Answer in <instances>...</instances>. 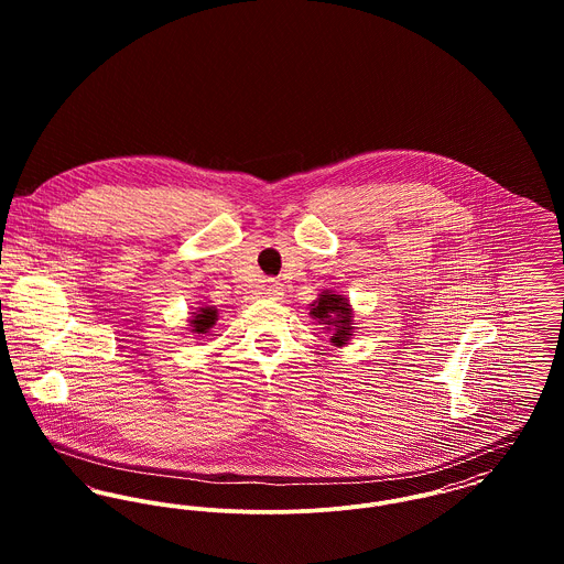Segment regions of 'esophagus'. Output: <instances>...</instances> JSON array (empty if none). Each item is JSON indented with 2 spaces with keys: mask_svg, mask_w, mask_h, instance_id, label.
<instances>
[{
  "mask_svg": "<svg viewBox=\"0 0 564 564\" xmlns=\"http://www.w3.org/2000/svg\"><path fill=\"white\" fill-rule=\"evenodd\" d=\"M282 291H284L282 284H280V282H273V280L264 286V295L271 297V300H280V297H282Z\"/></svg>",
  "mask_w": 564,
  "mask_h": 564,
  "instance_id": "1",
  "label": "esophagus"
}]
</instances>
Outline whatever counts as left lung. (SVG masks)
Returning <instances> with one entry per match:
<instances>
[{"instance_id": "left-lung-1", "label": "left lung", "mask_w": 564, "mask_h": 564, "mask_svg": "<svg viewBox=\"0 0 564 564\" xmlns=\"http://www.w3.org/2000/svg\"><path fill=\"white\" fill-rule=\"evenodd\" d=\"M313 317H317L319 322H327L334 325V336H332V343L334 345H345V340H349V319H351V308L349 304L340 297V295H334L332 291H325L319 302L315 304V308L311 311Z\"/></svg>"}]
</instances>
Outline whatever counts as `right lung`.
<instances>
[{
	"label": "right lung",
	"mask_w": 564,
	"mask_h": 564,
	"mask_svg": "<svg viewBox=\"0 0 564 564\" xmlns=\"http://www.w3.org/2000/svg\"><path fill=\"white\" fill-rule=\"evenodd\" d=\"M199 315H195V319H193V327H195V332L197 334H204L210 325H215V319H217V313L213 311V308H202V311H197Z\"/></svg>",
	"instance_id": "right-lung-1"
}]
</instances>
